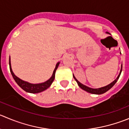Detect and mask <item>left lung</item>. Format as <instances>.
<instances>
[{"label":"left lung","instance_id":"obj_1","mask_svg":"<svg viewBox=\"0 0 129 129\" xmlns=\"http://www.w3.org/2000/svg\"><path fill=\"white\" fill-rule=\"evenodd\" d=\"M122 71V66H121L120 72L119 75H118V77H117V79H116L115 80H114V81H113L112 82H111L110 84L107 85V86H104V87H100V88H98V89H93V88H91V87H87V86H85V85L82 84H81V82H79V81L76 79V78L74 77V75H73V77H74V79L76 81V82H77V84H78V86H79L81 89H82L84 90V91H87V92H89V93L96 94H103V93H105V92H107V91H108V90L112 88L113 86H114L116 82H117V81H118V78H119L120 76V74H121Z\"/></svg>","mask_w":129,"mask_h":129}]
</instances>
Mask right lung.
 I'll return each instance as SVG.
<instances>
[{"instance_id": "obj_1", "label": "right lung", "mask_w": 129, "mask_h": 129, "mask_svg": "<svg viewBox=\"0 0 129 129\" xmlns=\"http://www.w3.org/2000/svg\"><path fill=\"white\" fill-rule=\"evenodd\" d=\"M60 62L56 64L55 68L54 71H53V74H52V77L48 80V81H45L44 82H42V83H39V84H31L29 83V82H26V81H24L22 80H21V79H19V77H17V76H15V74H14V72H12V70L11 69V59L9 58V67H10V71H11V73L12 74V77H13L14 79L15 80V81L16 82V83L21 87L23 90H24L25 91L27 92H30V93H38V92H42V91H45L47 89H48L50 86H51L52 83L53 82V81H54L55 79V74L56 70L57 69L58 67V65H59Z\"/></svg>"}]
</instances>
